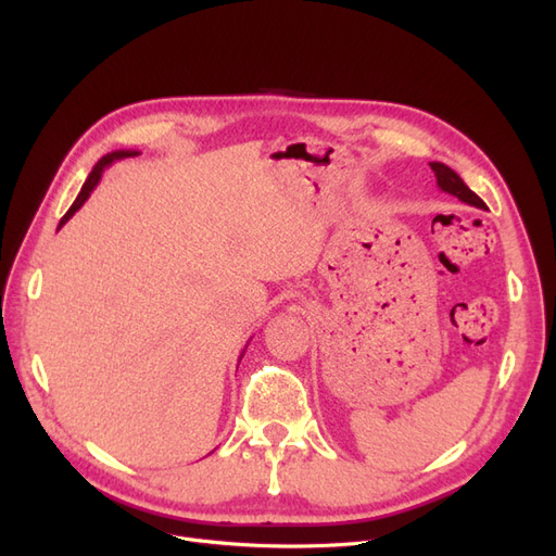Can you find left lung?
I'll use <instances>...</instances> for the list:
<instances>
[{"label": "left lung", "instance_id": "8db88e82", "mask_svg": "<svg viewBox=\"0 0 556 556\" xmlns=\"http://www.w3.org/2000/svg\"><path fill=\"white\" fill-rule=\"evenodd\" d=\"M430 168L434 170V178H437V187H440L444 193H451L455 195L457 200H462L464 204H471V207H478V210H484V202L464 185V180L459 178V175L442 164V162H430Z\"/></svg>", "mask_w": 556, "mask_h": 556}]
</instances>
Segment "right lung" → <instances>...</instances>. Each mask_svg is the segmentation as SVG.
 <instances>
[{
    "instance_id": "add662e5",
    "label": "right lung",
    "mask_w": 556,
    "mask_h": 556,
    "mask_svg": "<svg viewBox=\"0 0 556 556\" xmlns=\"http://www.w3.org/2000/svg\"><path fill=\"white\" fill-rule=\"evenodd\" d=\"M139 155V151H112V153H108V155H103L101 160H99V164L92 168V173L87 175V180H85V185H83V189H80V193H78V198L74 200V204L70 207V212L63 216V220H61V225H58V229H61L80 207L85 204V200L92 195V191L97 189V185L101 182V175H103V170L108 168V166H112L114 162H119V160H126V157H137ZM245 354V352H243ZM243 354H241V358H243Z\"/></svg>"
}]
</instances>
